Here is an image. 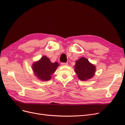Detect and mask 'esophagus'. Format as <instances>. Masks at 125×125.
<instances>
[{"mask_svg": "<svg viewBox=\"0 0 125 125\" xmlns=\"http://www.w3.org/2000/svg\"><path fill=\"white\" fill-rule=\"evenodd\" d=\"M61 64L62 65H64V66H67V65H68V62H62L61 63Z\"/></svg>", "mask_w": 125, "mask_h": 125, "instance_id": "esophagus-1", "label": "esophagus"}]
</instances>
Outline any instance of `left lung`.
I'll return each instance as SVG.
<instances>
[{"mask_svg": "<svg viewBox=\"0 0 125 125\" xmlns=\"http://www.w3.org/2000/svg\"><path fill=\"white\" fill-rule=\"evenodd\" d=\"M75 71L78 78L82 81H85L91 78L94 75L95 67L89 62L84 57H82L75 62Z\"/></svg>", "mask_w": 125, "mask_h": 125, "instance_id": "1", "label": "left lung"}]
</instances>
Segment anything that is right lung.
<instances>
[{"instance_id":"right-lung-1","label":"right lung","mask_w":125,"mask_h":125,"mask_svg":"<svg viewBox=\"0 0 125 125\" xmlns=\"http://www.w3.org/2000/svg\"><path fill=\"white\" fill-rule=\"evenodd\" d=\"M58 66V63H52L48 58L43 56L39 62L33 64L32 69L38 78L43 81H47L50 80L51 75L55 73Z\"/></svg>"}]
</instances>
